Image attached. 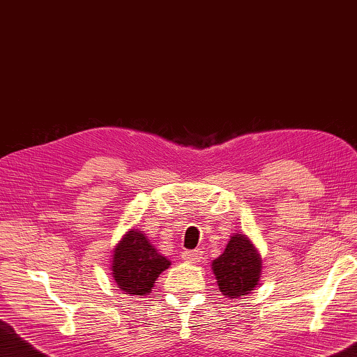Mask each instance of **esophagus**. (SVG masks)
Instances as JSON below:
<instances>
[{"instance_id": "obj_1", "label": "esophagus", "mask_w": 357, "mask_h": 357, "mask_svg": "<svg viewBox=\"0 0 357 357\" xmlns=\"http://www.w3.org/2000/svg\"><path fill=\"white\" fill-rule=\"evenodd\" d=\"M181 259L189 264H199L203 259V251L202 250H191V251H183L181 252Z\"/></svg>"}]
</instances>
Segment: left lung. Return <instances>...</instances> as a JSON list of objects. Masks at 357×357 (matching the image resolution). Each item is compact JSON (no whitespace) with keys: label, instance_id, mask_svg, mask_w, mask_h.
I'll list each match as a JSON object with an SVG mask.
<instances>
[{"label":"left lung","instance_id":"8db88e82","mask_svg":"<svg viewBox=\"0 0 357 357\" xmlns=\"http://www.w3.org/2000/svg\"><path fill=\"white\" fill-rule=\"evenodd\" d=\"M261 259L251 240L243 234H232L227 248L213 260V273L222 294L237 299L259 285Z\"/></svg>","mask_w":357,"mask_h":357}]
</instances>
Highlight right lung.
Returning a JSON list of instances; mask_svg holds the SVG:
<instances>
[{"label":"right lung","mask_w":357,"mask_h":357,"mask_svg":"<svg viewBox=\"0 0 357 357\" xmlns=\"http://www.w3.org/2000/svg\"><path fill=\"white\" fill-rule=\"evenodd\" d=\"M171 261L158 254L143 231H128L114 248L112 278L126 294L146 296Z\"/></svg>","instance_id":"right-lung-1"}]
</instances>
